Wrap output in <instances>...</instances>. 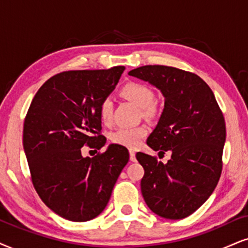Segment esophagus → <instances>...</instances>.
<instances>
[{"label":"esophagus","instance_id":"esophagus-1","mask_svg":"<svg viewBox=\"0 0 248 248\" xmlns=\"http://www.w3.org/2000/svg\"><path fill=\"white\" fill-rule=\"evenodd\" d=\"M129 155H130V161H136V153H135L134 150H130Z\"/></svg>","mask_w":248,"mask_h":248}]
</instances>
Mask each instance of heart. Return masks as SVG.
<instances>
[{"label": "heart", "instance_id": "heart-1", "mask_svg": "<svg viewBox=\"0 0 248 248\" xmlns=\"http://www.w3.org/2000/svg\"><path fill=\"white\" fill-rule=\"evenodd\" d=\"M120 95L142 109V114L147 119H153L158 115V106L153 102L155 93L147 84L136 81H130L121 87ZM113 104L109 98H104L98 108V115L103 124H108L112 120ZM149 130L145 126L121 127L109 134V140L113 144L129 149H135L142 143Z\"/></svg>", "mask_w": 248, "mask_h": 248}]
</instances>
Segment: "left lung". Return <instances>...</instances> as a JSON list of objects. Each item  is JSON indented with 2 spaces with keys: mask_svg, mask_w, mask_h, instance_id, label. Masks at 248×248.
I'll return each instance as SVG.
<instances>
[{
  "mask_svg": "<svg viewBox=\"0 0 248 248\" xmlns=\"http://www.w3.org/2000/svg\"><path fill=\"white\" fill-rule=\"evenodd\" d=\"M147 81L165 97L158 126L146 143L171 152L167 164L137 152L144 168L140 190L146 205L169 220L187 217L217 186L222 173L225 121L214 93L202 78L164 65H145L128 73Z\"/></svg>",
  "mask_w": 248,
  "mask_h": 248,
  "instance_id": "1",
  "label": "left lung"
}]
</instances>
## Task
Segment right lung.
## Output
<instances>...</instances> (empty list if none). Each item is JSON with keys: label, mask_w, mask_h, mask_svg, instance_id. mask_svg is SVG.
Here are the masks:
<instances>
[{"label": "right lung", "mask_w": 248, "mask_h": 248, "mask_svg": "<svg viewBox=\"0 0 248 248\" xmlns=\"http://www.w3.org/2000/svg\"><path fill=\"white\" fill-rule=\"evenodd\" d=\"M124 66L66 71L35 93L24 121L23 144L34 189L56 214L73 222L104 211L115 182L129 160L124 146L83 158L82 146L101 150L98 108L119 82Z\"/></svg>", "instance_id": "add662e5"}]
</instances>
